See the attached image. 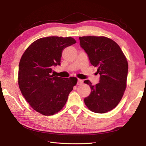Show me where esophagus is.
Here are the masks:
<instances>
[{"label":"esophagus","instance_id":"34e87169","mask_svg":"<svg viewBox=\"0 0 146 146\" xmlns=\"http://www.w3.org/2000/svg\"><path fill=\"white\" fill-rule=\"evenodd\" d=\"M82 83H83L82 80H80V79L77 80V85H80V84H82Z\"/></svg>","mask_w":146,"mask_h":146}]
</instances>
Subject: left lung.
<instances>
[{"label":"left lung","mask_w":146,"mask_h":146,"mask_svg":"<svg viewBox=\"0 0 146 146\" xmlns=\"http://www.w3.org/2000/svg\"><path fill=\"white\" fill-rule=\"evenodd\" d=\"M80 45L88 55L90 63L97 68L99 83L93 85L90 94L84 98L85 104L95 113L109 111L119 104L126 88L128 63L119 46L104 36L80 37Z\"/></svg>","instance_id":"obj_1"}]
</instances>
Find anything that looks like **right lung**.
<instances>
[{
	"mask_svg": "<svg viewBox=\"0 0 146 146\" xmlns=\"http://www.w3.org/2000/svg\"><path fill=\"white\" fill-rule=\"evenodd\" d=\"M76 43L71 37L42 38L27 48L19 64L18 83L22 94L34 110L44 115L61 110L76 84L75 77L63 78L51 75L61 64L64 48Z\"/></svg>",
	"mask_w": 146,
	"mask_h": 146,
	"instance_id": "1",
	"label": "right lung"
}]
</instances>
